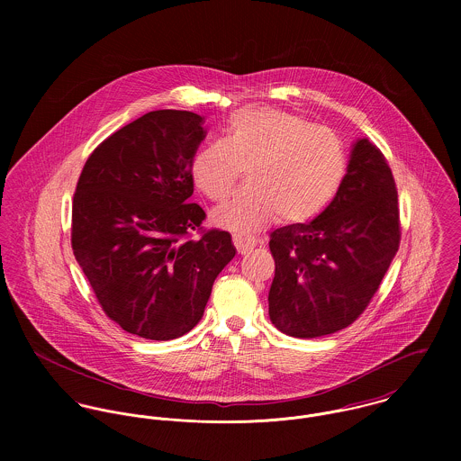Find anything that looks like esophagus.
I'll return each instance as SVG.
<instances>
[{
	"label": "esophagus",
	"instance_id": "1",
	"mask_svg": "<svg viewBox=\"0 0 461 461\" xmlns=\"http://www.w3.org/2000/svg\"><path fill=\"white\" fill-rule=\"evenodd\" d=\"M232 241H234V247L238 249L240 254H247V252H250L252 249L258 247V240L245 238V236H240V234H234Z\"/></svg>",
	"mask_w": 461,
	"mask_h": 461
}]
</instances>
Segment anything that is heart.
Listing matches in <instances>:
<instances>
[{
  "mask_svg": "<svg viewBox=\"0 0 461 461\" xmlns=\"http://www.w3.org/2000/svg\"><path fill=\"white\" fill-rule=\"evenodd\" d=\"M247 170V188L212 211V221L236 232L263 229L276 216L305 223L337 197L348 172L342 140L300 115L269 106L234 112L221 141L202 147L192 163L198 190L229 197Z\"/></svg>",
  "mask_w": 461,
  "mask_h": 461,
  "instance_id": "heart-1",
  "label": "heart"
}]
</instances>
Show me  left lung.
<instances>
[{"mask_svg": "<svg viewBox=\"0 0 461 461\" xmlns=\"http://www.w3.org/2000/svg\"><path fill=\"white\" fill-rule=\"evenodd\" d=\"M399 209L391 167L367 138L351 145L346 179L309 223L269 234L275 276L271 323L300 339L351 325L378 291L399 249Z\"/></svg>", "mask_w": 461, "mask_h": 461, "instance_id": "left-lung-1", "label": "left lung"}]
</instances>
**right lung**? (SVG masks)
Returning a JSON list of instances; mask_svg holds the SVG:
<instances>
[{
    "instance_id": "right-lung-1",
    "label": "right lung",
    "mask_w": 461,
    "mask_h": 461,
    "mask_svg": "<svg viewBox=\"0 0 461 461\" xmlns=\"http://www.w3.org/2000/svg\"><path fill=\"white\" fill-rule=\"evenodd\" d=\"M203 117L149 112L86 159L72 202V250L103 311L132 335L170 340L194 329L236 249L225 230L186 240L205 218L192 163Z\"/></svg>"
}]
</instances>
